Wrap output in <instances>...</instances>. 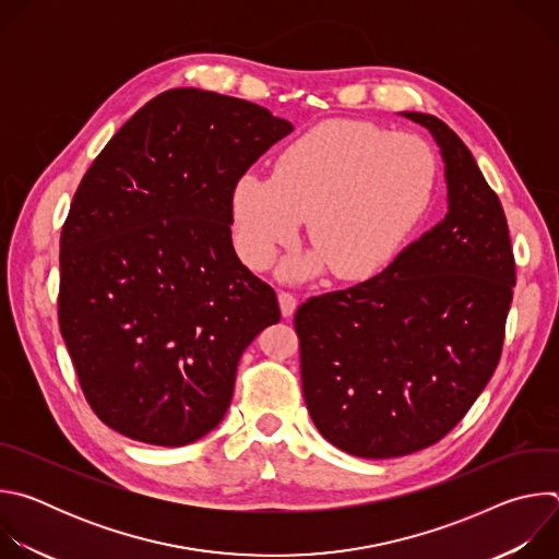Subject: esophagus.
Returning <instances> with one entry per match:
<instances>
[{
	"mask_svg": "<svg viewBox=\"0 0 559 559\" xmlns=\"http://www.w3.org/2000/svg\"><path fill=\"white\" fill-rule=\"evenodd\" d=\"M278 302H281V313L289 318L296 311V296L292 292H278Z\"/></svg>",
	"mask_w": 559,
	"mask_h": 559,
	"instance_id": "1",
	"label": "esophagus"
}]
</instances>
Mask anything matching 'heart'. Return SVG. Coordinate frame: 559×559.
<instances>
[{
	"label": "heart",
	"instance_id": "b5f03b06",
	"mask_svg": "<svg viewBox=\"0 0 559 559\" xmlns=\"http://www.w3.org/2000/svg\"><path fill=\"white\" fill-rule=\"evenodd\" d=\"M433 183L436 156L423 139L367 121H325L278 154L272 177L236 181L234 243L250 267L265 270L307 218L313 250L287 259L283 276L309 278L330 265L336 278H362L403 246Z\"/></svg>",
	"mask_w": 559,
	"mask_h": 559
}]
</instances>
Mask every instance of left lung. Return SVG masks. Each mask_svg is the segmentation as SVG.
<instances>
[{
  "instance_id": "left-lung-1",
  "label": "left lung",
  "mask_w": 559,
  "mask_h": 559,
  "mask_svg": "<svg viewBox=\"0 0 559 559\" xmlns=\"http://www.w3.org/2000/svg\"><path fill=\"white\" fill-rule=\"evenodd\" d=\"M403 115L440 145L444 218L380 274L294 316L316 429L371 460L427 449L464 418L498 367L515 285L507 216L473 154L438 117Z\"/></svg>"
}]
</instances>
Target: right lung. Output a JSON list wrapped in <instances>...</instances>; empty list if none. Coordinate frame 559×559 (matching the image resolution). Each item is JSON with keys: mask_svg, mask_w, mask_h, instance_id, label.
Here are the masks:
<instances>
[{"mask_svg": "<svg viewBox=\"0 0 559 559\" xmlns=\"http://www.w3.org/2000/svg\"><path fill=\"white\" fill-rule=\"evenodd\" d=\"M292 130L246 99L175 88L79 183L59 241V330L88 405L121 436L183 447L210 433L241 354L281 321L229 225L236 181Z\"/></svg>", "mask_w": 559, "mask_h": 559, "instance_id": "right-lung-1", "label": "right lung"}]
</instances>
